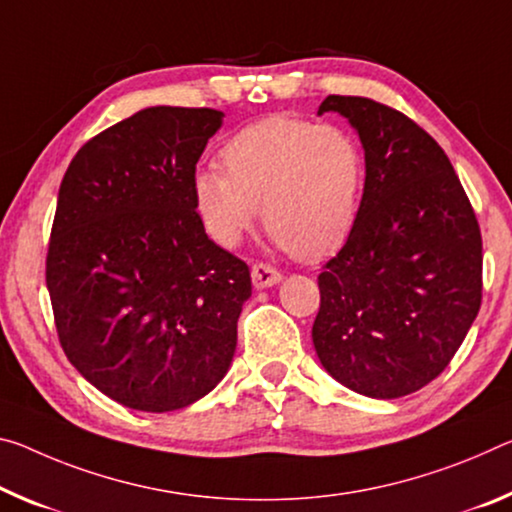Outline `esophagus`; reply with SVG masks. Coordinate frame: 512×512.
Instances as JSON below:
<instances>
[{"instance_id":"esophagus-1","label":"esophagus","mask_w":512,"mask_h":512,"mask_svg":"<svg viewBox=\"0 0 512 512\" xmlns=\"http://www.w3.org/2000/svg\"><path fill=\"white\" fill-rule=\"evenodd\" d=\"M250 275H253L255 289H269L273 285H278V282L282 280L280 271H275L269 264H255L253 269H250Z\"/></svg>"}]
</instances>
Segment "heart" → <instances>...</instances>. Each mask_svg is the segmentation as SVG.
<instances>
[{
    "mask_svg": "<svg viewBox=\"0 0 512 512\" xmlns=\"http://www.w3.org/2000/svg\"><path fill=\"white\" fill-rule=\"evenodd\" d=\"M220 170L191 177V202L209 239L237 248L262 207L275 246L298 259L328 255L360 212L364 159L351 134L296 118L243 127L221 152Z\"/></svg>",
    "mask_w": 512,
    "mask_h": 512,
    "instance_id": "obj_1",
    "label": "heart"
}]
</instances>
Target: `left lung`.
I'll return each mask as SVG.
<instances>
[{
    "instance_id": "1",
    "label": "left lung",
    "mask_w": 512,
    "mask_h": 512,
    "mask_svg": "<svg viewBox=\"0 0 512 512\" xmlns=\"http://www.w3.org/2000/svg\"><path fill=\"white\" fill-rule=\"evenodd\" d=\"M364 148L353 230L319 275L312 326L332 378L399 399L440 376L481 307L483 243L449 157L417 123L369 97L328 95Z\"/></svg>"
}]
</instances>
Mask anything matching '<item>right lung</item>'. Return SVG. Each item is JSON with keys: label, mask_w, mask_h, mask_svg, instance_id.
<instances>
[{"label": "right lung", "mask_w": 512, "mask_h": 512, "mask_svg": "<svg viewBox=\"0 0 512 512\" xmlns=\"http://www.w3.org/2000/svg\"><path fill=\"white\" fill-rule=\"evenodd\" d=\"M223 116L143 109L81 145L63 175L45 271L56 332L72 367L125 408H186L232 364L250 271L191 202Z\"/></svg>", "instance_id": "add662e5"}]
</instances>
